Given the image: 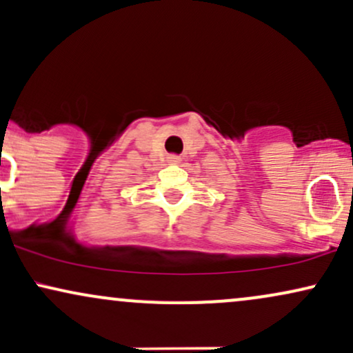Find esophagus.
Instances as JSON below:
<instances>
[{
    "instance_id": "esophagus-1",
    "label": "esophagus",
    "mask_w": 353,
    "mask_h": 353,
    "mask_svg": "<svg viewBox=\"0 0 353 353\" xmlns=\"http://www.w3.org/2000/svg\"><path fill=\"white\" fill-rule=\"evenodd\" d=\"M168 159H169V163H171V164H179L181 163V157L179 156H169Z\"/></svg>"
}]
</instances>
